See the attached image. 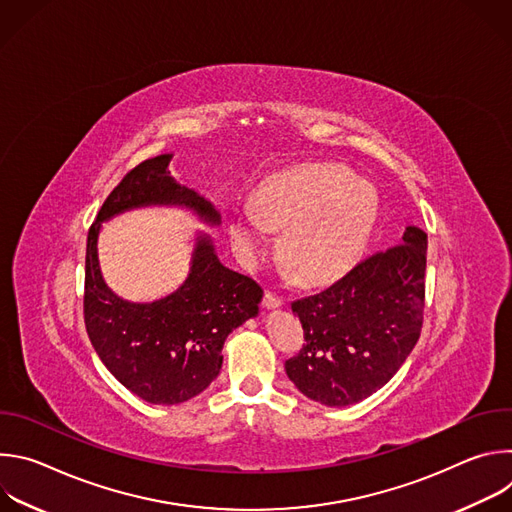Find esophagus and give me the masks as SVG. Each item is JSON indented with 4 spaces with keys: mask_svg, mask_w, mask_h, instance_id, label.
<instances>
[{
    "mask_svg": "<svg viewBox=\"0 0 512 512\" xmlns=\"http://www.w3.org/2000/svg\"><path fill=\"white\" fill-rule=\"evenodd\" d=\"M263 304L267 308H279L283 304V296H279L277 291H273V289H267L265 291V298H263Z\"/></svg>",
    "mask_w": 512,
    "mask_h": 512,
    "instance_id": "1",
    "label": "esophagus"
}]
</instances>
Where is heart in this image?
<instances>
[{"instance_id": "b5f03b06", "label": "heart", "mask_w": 512, "mask_h": 512, "mask_svg": "<svg viewBox=\"0 0 512 512\" xmlns=\"http://www.w3.org/2000/svg\"><path fill=\"white\" fill-rule=\"evenodd\" d=\"M377 218L375 190L342 166L316 164L269 178L255 206H237L231 233L249 251H263L283 231L285 265L304 281L346 271L360 255Z\"/></svg>"}]
</instances>
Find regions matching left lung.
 Listing matches in <instances>:
<instances>
[{
  "label": "left lung",
  "instance_id": "left-lung-1",
  "mask_svg": "<svg viewBox=\"0 0 512 512\" xmlns=\"http://www.w3.org/2000/svg\"><path fill=\"white\" fill-rule=\"evenodd\" d=\"M427 235L407 227L399 247L358 261L314 296L291 302L306 344L285 360L310 399L344 407L387 385L419 340L425 308Z\"/></svg>",
  "mask_w": 512,
  "mask_h": 512
}]
</instances>
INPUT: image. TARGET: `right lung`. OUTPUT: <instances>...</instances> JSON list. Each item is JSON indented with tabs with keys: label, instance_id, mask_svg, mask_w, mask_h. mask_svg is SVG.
<instances>
[{
	"label": "right lung",
	"instance_id": "obj_1",
	"mask_svg": "<svg viewBox=\"0 0 512 512\" xmlns=\"http://www.w3.org/2000/svg\"><path fill=\"white\" fill-rule=\"evenodd\" d=\"M174 154L129 170L103 202L87 237L83 314L93 348L111 375L143 401L176 405L202 393L221 373L223 344L257 316L263 287L225 267L206 237L198 239L192 269L172 296L131 304L105 285L97 259L101 223L143 204H186L208 223L218 214L208 200L180 186L170 172Z\"/></svg>",
	"mask_w": 512,
	"mask_h": 512
}]
</instances>
